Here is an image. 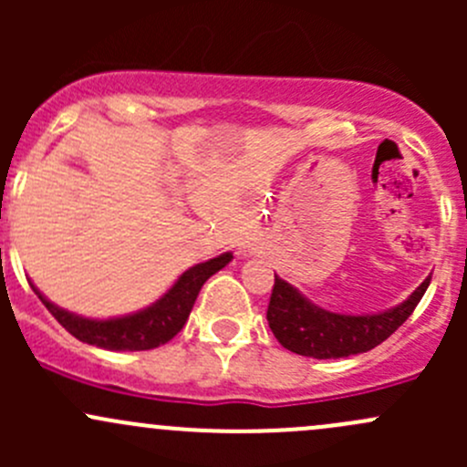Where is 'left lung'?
Returning a JSON list of instances; mask_svg holds the SVG:
<instances>
[{
  "instance_id": "8db88e82",
  "label": "left lung",
  "mask_w": 467,
  "mask_h": 467,
  "mask_svg": "<svg viewBox=\"0 0 467 467\" xmlns=\"http://www.w3.org/2000/svg\"><path fill=\"white\" fill-rule=\"evenodd\" d=\"M431 275L404 303L378 314H337L305 298L294 285L275 275L266 321L286 350L314 359H338L368 352L400 327L430 286Z\"/></svg>"
}]
</instances>
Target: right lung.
Returning <instances> with one entry per match:
<instances>
[{"mask_svg":"<svg viewBox=\"0 0 467 467\" xmlns=\"http://www.w3.org/2000/svg\"><path fill=\"white\" fill-rule=\"evenodd\" d=\"M230 262H233V253H221L214 260L196 264V266L187 268L173 282L171 289L162 298L155 300L153 305L140 309V312L115 318L78 317V314L67 312V309L51 303L45 294H40L36 285H31V289L36 291L42 305L49 309L51 317L63 325L72 337H77L78 341L115 352L150 350V348L171 341L181 332L182 325L190 318L192 307H194L201 286L205 285L207 277L228 266Z\"/></svg>","mask_w":467,"mask_h":467,"instance_id":"right-lung-1","label":"right lung"}]
</instances>
